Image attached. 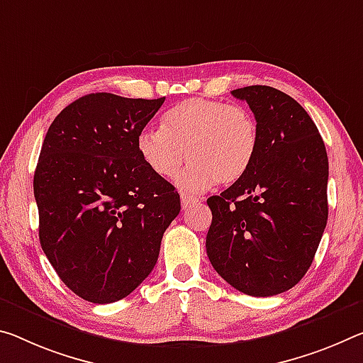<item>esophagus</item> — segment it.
I'll return each mask as SVG.
<instances>
[{"instance_id": "esophagus-1", "label": "esophagus", "mask_w": 363, "mask_h": 363, "mask_svg": "<svg viewBox=\"0 0 363 363\" xmlns=\"http://www.w3.org/2000/svg\"><path fill=\"white\" fill-rule=\"evenodd\" d=\"M195 202H199L197 197H192V195H187V194H181V203H182L184 210L189 208V206Z\"/></svg>"}]
</instances>
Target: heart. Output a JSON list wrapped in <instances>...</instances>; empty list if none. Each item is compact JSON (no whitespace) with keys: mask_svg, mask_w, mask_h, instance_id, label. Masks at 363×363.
Masks as SVG:
<instances>
[{"mask_svg":"<svg viewBox=\"0 0 363 363\" xmlns=\"http://www.w3.org/2000/svg\"><path fill=\"white\" fill-rule=\"evenodd\" d=\"M161 128L145 129L137 150L155 174L172 177L184 163L191 164L177 177L186 191L200 192L218 182H238L250 169L258 152V125L249 109L239 105L189 99L163 114Z\"/></svg>","mask_w":363,"mask_h":363,"instance_id":"b5f03b06","label":"heart"}]
</instances>
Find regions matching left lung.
<instances>
[{
	"label": "left lung",
	"instance_id": "left-lung-1",
	"mask_svg": "<svg viewBox=\"0 0 363 363\" xmlns=\"http://www.w3.org/2000/svg\"><path fill=\"white\" fill-rule=\"evenodd\" d=\"M258 125V152L242 179L206 203V255L247 296L268 297L307 273L328 221V155L312 118L268 85L235 89Z\"/></svg>",
	"mask_w": 363,
	"mask_h": 363
}]
</instances>
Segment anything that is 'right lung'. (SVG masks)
<instances>
[{
    "instance_id": "obj_1",
    "label": "right lung",
    "mask_w": 363,
    "mask_h": 363,
    "mask_svg": "<svg viewBox=\"0 0 363 363\" xmlns=\"http://www.w3.org/2000/svg\"><path fill=\"white\" fill-rule=\"evenodd\" d=\"M163 103L90 94L62 109L45 135L33 176L40 244L84 301L129 296L152 273L166 228L179 215L174 186L137 150Z\"/></svg>"
}]
</instances>
